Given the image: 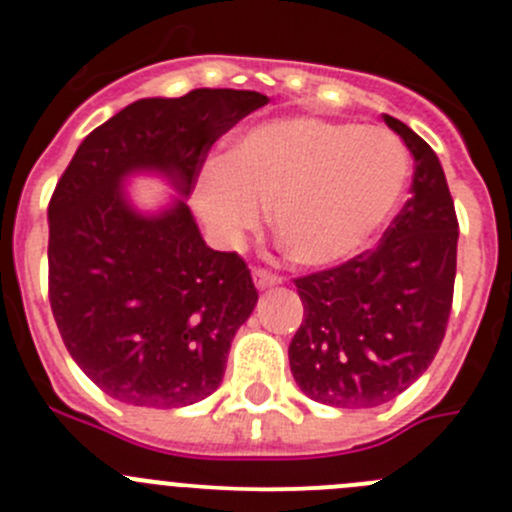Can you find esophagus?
I'll use <instances>...</instances> for the list:
<instances>
[{"label":"esophagus","instance_id":"esophagus-1","mask_svg":"<svg viewBox=\"0 0 512 512\" xmlns=\"http://www.w3.org/2000/svg\"><path fill=\"white\" fill-rule=\"evenodd\" d=\"M252 280H255V287L257 289H267V287L280 285V277L270 275V272H267V270H255V272H252Z\"/></svg>","mask_w":512,"mask_h":512}]
</instances>
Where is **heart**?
<instances>
[{"label":"heart","mask_w":512,"mask_h":512,"mask_svg":"<svg viewBox=\"0 0 512 512\" xmlns=\"http://www.w3.org/2000/svg\"><path fill=\"white\" fill-rule=\"evenodd\" d=\"M409 153L384 126L322 116L267 118L237 133L223 163L195 180V208L223 245H237L272 208L297 265L327 270L366 250L409 183Z\"/></svg>","instance_id":"heart-1"}]
</instances>
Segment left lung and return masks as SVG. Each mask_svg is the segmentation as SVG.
Returning a JSON list of instances; mask_svg holds the SVG:
<instances>
[{"mask_svg":"<svg viewBox=\"0 0 512 512\" xmlns=\"http://www.w3.org/2000/svg\"><path fill=\"white\" fill-rule=\"evenodd\" d=\"M416 170L411 198L376 250L294 280L304 319L289 369L309 399L337 409L386 404L428 369L446 334L456 282L458 220L441 160L399 118Z\"/></svg>","mask_w":512,"mask_h":512,"instance_id":"1","label":"left lung"}]
</instances>
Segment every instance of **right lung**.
I'll list each match as a JSON object with an SVG mask.
<instances>
[{
	"label": "right lung",
	"instance_id": "right-lung-1",
	"mask_svg": "<svg viewBox=\"0 0 512 512\" xmlns=\"http://www.w3.org/2000/svg\"><path fill=\"white\" fill-rule=\"evenodd\" d=\"M257 91L141 98L76 148L49 203V299L66 349L111 399L178 409L220 386L235 332L257 304L235 252L205 245L185 198L208 148L265 106ZM178 196L143 214L131 174Z\"/></svg>",
	"mask_w": 512,
	"mask_h": 512
}]
</instances>
